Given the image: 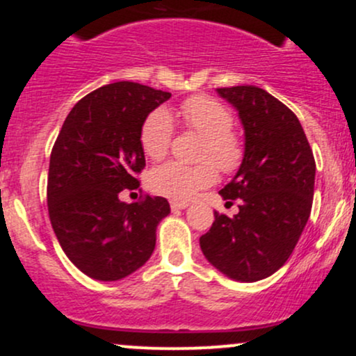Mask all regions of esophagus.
<instances>
[{
    "instance_id": "1",
    "label": "esophagus",
    "mask_w": 356,
    "mask_h": 356,
    "mask_svg": "<svg viewBox=\"0 0 356 356\" xmlns=\"http://www.w3.org/2000/svg\"><path fill=\"white\" fill-rule=\"evenodd\" d=\"M187 206H189V204L184 202V201H172V202H170V207H172V211H181V209H186Z\"/></svg>"
}]
</instances>
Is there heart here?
Masks as SVG:
<instances>
[{
	"label": "heart",
	"mask_w": 356,
	"mask_h": 356,
	"mask_svg": "<svg viewBox=\"0 0 356 356\" xmlns=\"http://www.w3.org/2000/svg\"><path fill=\"white\" fill-rule=\"evenodd\" d=\"M187 129L204 136L201 149L202 164L187 165L182 162H165L150 170V191L174 201H187L195 192L206 189L218 181V170L231 174L239 169L244 159L241 138L232 132L234 117L219 100L207 95H194L179 107ZM174 136V120L169 110L155 108L142 124L140 145L149 159L159 161L169 152Z\"/></svg>",
	"instance_id": "heart-1"
}]
</instances>
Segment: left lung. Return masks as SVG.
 Listing matches in <instances>:
<instances>
[{"instance_id":"8db88e82","label":"left lung","mask_w":356,"mask_h":356,"mask_svg":"<svg viewBox=\"0 0 356 356\" xmlns=\"http://www.w3.org/2000/svg\"><path fill=\"white\" fill-rule=\"evenodd\" d=\"M238 110L244 127V159L220 189L239 199L234 218L214 212L199 243L206 259L236 281L264 280L291 256L312 212L313 150L295 113L254 85L218 88Z\"/></svg>"}]
</instances>
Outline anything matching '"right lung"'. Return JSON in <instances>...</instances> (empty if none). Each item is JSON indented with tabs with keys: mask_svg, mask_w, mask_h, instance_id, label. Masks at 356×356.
I'll use <instances>...</instances> for the list:
<instances>
[{
	"mask_svg": "<svg viewBox=\"0 0 356 356\" xmlns=\"http://www.w3.org/2000/svg\"><path fill=\"white\" fill-rule=\"evenodd\" d=\"M170 99L169 92L134 81L93 90L65 118L50 155L48 214L61 249L81 273L117 281L144 266L155 248L167 199L145 195L127 204L145 167L144 120Z\"/></svg>",
	"mask_w": 356,
	"mask_h": 356,
	"instance_id": "right-lung-1",
	"label": "right lung"
}]
</instances>
